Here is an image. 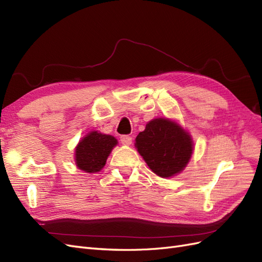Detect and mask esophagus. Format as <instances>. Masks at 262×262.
<instances>
[{
    "mask_svg": "<svg viewBox=\"0 0 262 262\" xmlns=\"http://www.w3.org/2000/svg\"><path fill=\"white\" fill-rule=\"evenodd\" d=\"M120 141L123 145H130L132 143V138L130 136H121Z\"/></svg>",
    "mask_w": 262,
    "mask_h": 262,
    "instance_id": "34e87169",
    "label": "esophagus"
}]
</instances>
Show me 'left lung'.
<instances>
[{"instance_id": "8db88e82", "label": "left lung", "mask_w": 262, "mask_h": 262, "mask_svg": "<svg viewBox=\"0 0 262 262\" xmlns=\"http://www.w3.org/2000/svg\"><path fill=\"white\" fill-rule=\"evenodd\" d=\"M136 147L148 167L162 178H169L185 169L192 155L190 134L166 118L150 120L139 133Z\"/></svg>"}]
</instances>
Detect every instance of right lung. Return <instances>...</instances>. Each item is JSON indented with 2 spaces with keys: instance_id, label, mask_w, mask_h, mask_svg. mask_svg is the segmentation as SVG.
I'll return each instance as SVG.
<instances>
[{
  "instance_id": "obj_1",
  "label": "right lung",
  "mask_w": 262,
  "mask_h": 262,
  "mask_svg": "<svg viewBox=\"0 0 262 262\" xmlns=\"http://www.w3.org/2000/svg\"><path fill=\"white\" fill-rule=\"evenodd\" d=\"M118 141L113 136L92 131L75 147V163L85 172H97L104 167Z\"/></svg>"
}]
</instances>
